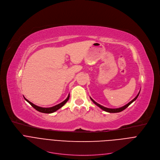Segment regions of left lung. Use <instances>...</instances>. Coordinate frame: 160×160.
I'll use <instances>...</instances> for the list:
<instances>
[{
	"instance_id": "obj_1",
	"label": "left lung",
	"mask_w": 160,
	"mask_h": 160,
	"mask_svg": "<svg viewBox=\"0 0 160 160\" xmlns=\"http://www.w3.org/2000/svg\"><path fill=\"white\" fill-rule=\"evenodd\" d=\"M139 92H140V91H139V93H138V95L136 96V97L134 99H132V101H130V102L128 103V104L125 105L123 106V107H120V108H107V107H103V106H102V105L98 104V102H96L94 100L92 99L91 98H90V99L92 101V102H93V103H94L95 105H96L98 107H99L100 108H101L102 110H103L104 111L107 112H109V113H117V112H121V111L124 110L125 108H127L131 104V103L133 102L138 98V96H139Z\"/></svg>"
}]
</instances>
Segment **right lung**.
I'll list each match as a JSON object with an SVG mask.
<instances>
[{"instance_id":"1","label":"right lung","mask_w":160,"mask_h":160,"mask_svg":"<svg viewBox=\"0 0 160 160\" xmlns=\"http://www.w3.org/2000/svg\"><path fill=\"white\" fill-rule=\"evenodd\" d=\"M69 98H70V94H68V97H67V99H66L64 101H62V102H61V103H59V104H58V105H55V106H53V107H52L44 108V107H38V106H37V105H34L33 103L31 102L30 101H28V99H26L24 97V99H25L28 102H29L30 104L35 110H37V111H39V112H42V113H46V114H51V113H53V112H55V111H57L58 110H59V108H61L62 106H64V105L65 104V103L68 101Z\"/></svg>"}]
</instances>
